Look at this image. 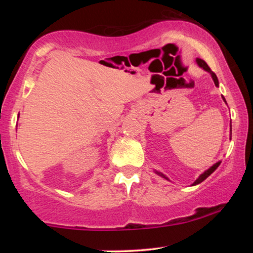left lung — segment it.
<instances>
[{
  "mask_svg": "<svg viewBox=\"0 0 253 253\" xmlns=\"http://www.w3.org/2000/svg\"><path fill=\"white\" fill-rule=\"evenodd\" d=\"M196 62H197V64H199V65H200V66H201V68H203V69H205V70H206V71H208V72H210V74L211 75V77H213V81H214V83H215V85H216V86H217V85H219V81H217V77H216V75H215V74H214V72L211 70V68H210V66H208V65H207V63H206V62H205V60L200 59V58H197V59H196ZM222 98H223V97H222ZM223 100H225V98H223ZM225 102H226V101H225ZM231 132H232V126H231ZM219 165H220V162H217V163H216V164H214V165H213V167H211V168H210V169H208L207 171H205V172H203V173H202V175H201V176H200V177H199V178H197L195 182H194V184H193V185H196V184H199V183H201V182H203V181H205V179H206V178H207V177H208V176H210V175H211V173H213V172H214V171H215V170H216V168H217V167H219ZM157 173H158V175H159V176H162V177H164V178H167V177H165V176L163 175V173L158 172V171H157ZM167 179H168V178H167Z\"/></svg>",
  "mask_w": 253,
  "mask_h": 253,
  "instance_id": "1",
  "label": "left lung"
}]
</instances>
